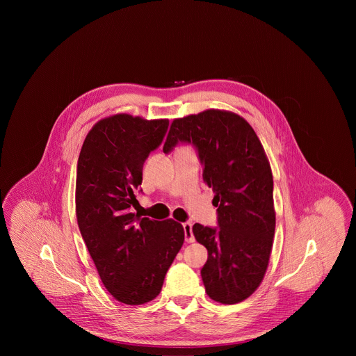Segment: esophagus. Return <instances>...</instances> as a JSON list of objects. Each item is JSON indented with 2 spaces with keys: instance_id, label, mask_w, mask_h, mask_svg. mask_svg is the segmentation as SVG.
<instances>
[{
  "instance_id": "34e87169",
  "label": "esophagus",
  "mask_w": 356,
  "mask_h": 356,
  "mask_svg": "<svg viewBox=\"0 0 356 356\" xmlns=\"http://www.w3.org/2000/svg\"><path fill=\"white\" fill-rule=\"evenodd\" d=\"M183 229H184V241L187 243L194 242V235H193V224L191 222H184L183 224Z\"/></svg>"
}]
</instances>
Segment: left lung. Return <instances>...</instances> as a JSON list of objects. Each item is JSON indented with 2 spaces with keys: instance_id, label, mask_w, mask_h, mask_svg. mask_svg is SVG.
Instances as JSON below:
<instances>
[{
  "instance_id": "obj_1",
  "label": "left lung",
  "mask_w": 356,
  "mask_h": 356,
  "mask_svg": "<svg viewBox=\"0 0 356 356\" xmlns=\"http://www.w3.org/2000/svg\"><path fill=\"white\" fill-rule=\"evenodd\" d=\"M179 143L195 147L218 207L217 227L193 225L209 250L202 283L213 300L239 302L261 284L275 235L273 177L264 146L243 118L220 110L175 120L163 152Z\"/></svg>"
}]
</instances>
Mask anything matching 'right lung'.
<instances>
[{
	"label": "right lung",
	"instance_id": "add662e5",
	"mask_svg": "<svg viewBox=\"0 0 356 356\" xmlns=\"http://www.w3.org/2000/svg\"><path fill=\"white\" fill-rule=\"evenodd\" d=\"M168 128V120L110 117L88 132L77 162L76 216L83 241L106 289L131 306L161 293L184 242L181 224L132 213L143 163Z\"/></svg>",
	"mask_w": 356,
	"mask_h": 356
}]
</instances>
